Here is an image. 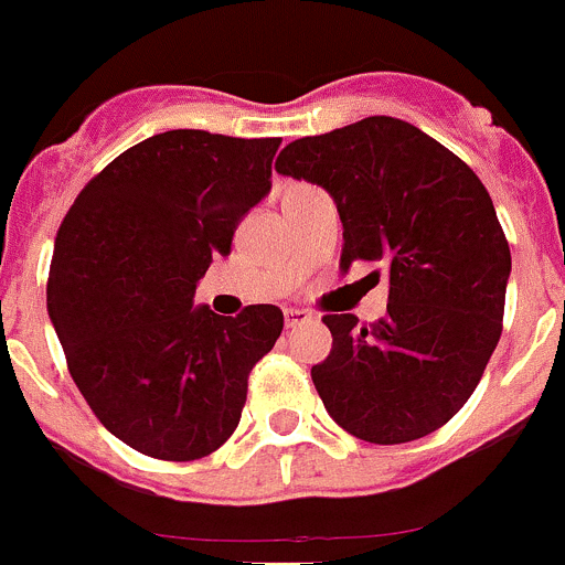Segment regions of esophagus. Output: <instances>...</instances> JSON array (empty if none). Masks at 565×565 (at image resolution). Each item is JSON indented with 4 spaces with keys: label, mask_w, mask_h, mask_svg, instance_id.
<instances>
[{
    "label": "esophagus",
    "mask_w": 565,
    "mask_h": 565,
    "mask_svg": "<svg viewBox=\"0 0 565 565\" xmlns=\"http://www.w3.org/2000/svg\"><path fill=\"white\" fill-rule=\"evenodd\" d=\"M311 320V311L306 309H284V322H287V328H298L303 326V322Z\"/></svg>",
    "instance_id": "obj_1"
}]
</instances>
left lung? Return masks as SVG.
Segmentation results:
<instances>
[{"label": "left lung", "mask_w": 565, "mask_h": 565, "mask_svg": "<svg viewBox=\"0 0 565 565\" xmlns=\"http://www.w3.org/2000/svg\"><path fill=\"white\" fill-rule=\"evenodd\" d=\"M276 171L326 190L344 273L388 270L386 317L326 315L333 348L311 381L339 428L370 445L439 430L483 377L502 333L511 248L489 190L439 140L388 115L300 137Z\"/></svg>", "instance_id": "left-lung-1"}]
</instances>
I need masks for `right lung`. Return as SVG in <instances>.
Masks as SVG:
<instances>
[{
    "label": "right lung",
    "instance_id": "right-lung-1",
    "mask_svg": "<svg viewBox=\"0 0 565 565\" xmlns=\"http://www.w3.org/2000/svg\"><path fill=\"white\" fill-rule=\"evenodd\" d=\"M281 137L173 129L115 157L60 223L46 309L68 372L131 450L195 461L237 428L248 372L281 337L278 306H193L237 223L270 193Z\"/></svg>",
    "mask_w": 565,
    "mask_h": 565
}]
</instances>
